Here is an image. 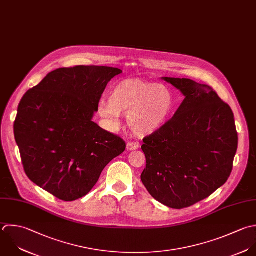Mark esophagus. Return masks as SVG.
I'll return each mask as SVG.
<instances>
[{
	"label": "esophagus",
	"mask_w": 256,
	"mask_h": 256,
	"mask_svg": "<svg viewBox=\"0 0 256 256\" xmlns=\"http://www.w3.org/2000/svg\"><path fill=\"white\" fill-rule=\"evenodd\" d=\"M138 148H140L138 142H128V144H126V150H136Z\"/></svg>",
	"instance_id": "34e87169"
}]
</instances>
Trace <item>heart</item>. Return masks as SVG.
<instances>
[{
	"instance_id": "obj_1",
	"label": "heart",
	"mask_w": 256,
	"mask_h": 256,
	"mask_svg": "<svg viewBox=\"0 0 256 256\" xmlns=\"http://www.w3.org/2000/svg\"><path fill=\"white\" fill-rule=\"evenodd\" d=\"M174 106V96L168 86L128 78L112 88L110 100L102 98L98 102L96 112L110 130L120 128V114H126L132 132L138 136H146L166 124Z\"/></svg>"
}]
</instances>
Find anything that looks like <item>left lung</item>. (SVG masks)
Returning <instances> with one entry per match:
<instances>
[{
	"label": "left lung",
	"instance_id": "1",
	"mask_svg": "<svg viewBox=\"0 0 256 256\" xmlns=\"http://www.w3.org/2000/svg\"><path fill=\"white\" fill-rule=\"evenodd\" d=\"M184 100L166 124L144 138L140 178L160 204L182 210L208 198L228 180L238 136L230 106L208 84L162 78Z\"/></svg>",
	"mask_w": 256,
	"mask_h": 256
}]
</instances>
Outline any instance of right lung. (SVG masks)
I'll use <instances>...</instances> for the list:
<instances>
[{"mask_svg":"<svg viewBox=\"0 0 256 256\" xmlns=\"http://www.w3.org/2000/svg\"><path fill=\"white\" fill-rule=\"evenodd\" d=\"M122 70L76 66L48 74L22 98L14 124L24 170L64 202L86 196L126 142L92 118L108 82Z\"/></svg>","mask_w":256,"mask_h":256,"instance_id":"right-lung-1","label":"right lung"}]
</instances>
